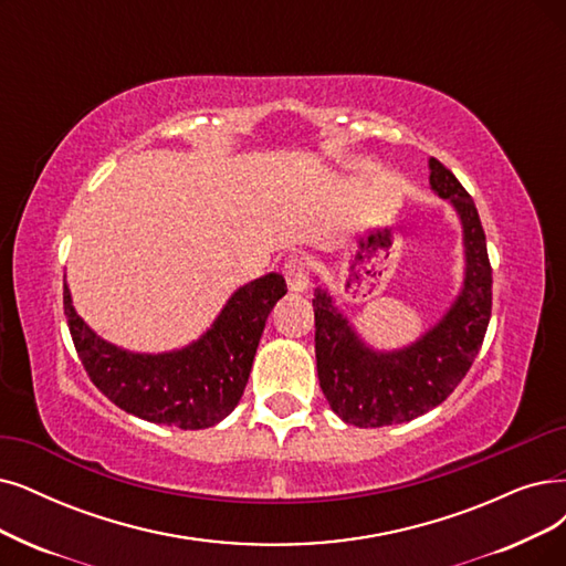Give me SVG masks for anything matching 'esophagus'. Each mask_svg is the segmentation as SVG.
<instances>
[{"mask_svg":"<svg viewBox=\"0 0 566 566\" xmlns=\"http://www.w3.org/2000/svg\"><path fill=\"white\" fill-rule=\"evenodd\" d=\"M283 276L287 281V287L292 292H306L308 290V266L302 258H290L285 264H283Z\"/></svg>","mask_w":566,"mask_h":566,"instance_id":"34e87169","label":"esophagus"}]
</instances>
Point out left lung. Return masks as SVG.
<instances>
[{"mask_svg": "<svg viewBox=\"0 0 566 566\" xmlns=\"http://www.w3.org/2000/svg\"><path fill=\"white\" fill-rule=\"evenodd\" d=\"M429 186L462 222L464 283L443 318L416 344L369 348L325 287H315V361L332 411L355 427L409 422L453 392L479 355L492 311V266L476 205L460 180L429 157Z\"/></svg>", "mask_w": 566, "mask_h": 566, "instance_id": "8db88e82", "label": "left lung"}]
</instances>
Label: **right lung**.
I'll use <instances>...</instances> for the list:
<instances>
[{"instance_id":"1","label":"right lung","mask_w":566,"mask_h":566,"mask_svg":"<svg viewBox=\"0 0 566 566\" xmlns=\"http://www.w3.org/2000/svg\"><path fill=\"white\" fill-rule=\"evenodd\" d=\"M285 292L281 274L245 283L207 334L186 348L157 355L104 342L76 313L66 283L64 315L90 380L118 409L157 424L205 429L234 411L251 376L264 323Z\"/></svg>"}]
</instances>
